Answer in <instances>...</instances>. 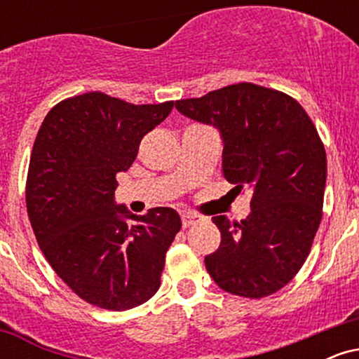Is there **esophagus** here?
<instances>
[{"label":"esophagus","instance_id":"34e87169","mask_svg":"<svg viewBox=\"0 0 359 359\" xmlns=\"http://www.w3.org/2000/svg\"><path fill=\"white\" fill-rule=\"evenodd\" d=\"M199 221H201V217L196 216V214H182V226H184V228H189V226L197 224Z\"/></svg>","mask_w":359,"mask_h":359}]
</instances>
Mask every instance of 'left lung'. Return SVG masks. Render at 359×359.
Instances as JSON below:
<instances>
[{
    "label": "left lung",
    "instance_id": "left-lung-1",
    "mask_svg": "<svg viewBox=\"0 0 359 359\" xmlns=\"http://www.w3.org/2000/svg\"><path fill=\"white\" fill-rule=\"evenodd\" d=\"M175 108L219 131L222 174L253 192L246 219L212 217L221 245L204 258L208 273L240 297L275 294L304 265L323 217L327 162L314 123L294 97L250 82Z\"/></svg>",
    "mask_w": 359,
    "mask_h": 359
}]
</instances>
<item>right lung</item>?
Listing matches in <instances>:
<instances>
[{
	"instance_id": "add662e5",
	"label": "right lung",
	"mask_w": 359,
	"mask_h": 359,
	"mask_svg": "<svg viewBox=\"0 0 359 359\" xmlns=\"http://www.w3.org/2000/svg\"><path fill=\"white\" fill-rule=\"evenodd\" d=\"M172 108L86 93L53 106L36 133L27 179L32 228L55 273L96 307L133 309L160 287L180 216L172 208L135 216L114 191L118 172Z\"/></svg>"
}]
</instances>
